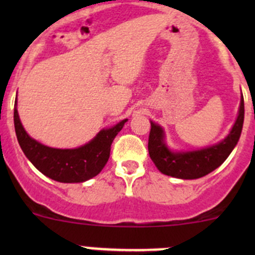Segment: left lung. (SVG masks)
<instances>
[{
	"instance_id": "8db88e82",
	"label": "left lung",
	"mask_w": 255,
	"mask_h": 255,
	"mask_svg": "<svg viewBox=\"0 0 255 255\" xmlns=\"http://www.w3.org/2000/svg\"><path fill=\"white\" fill-rule=\"evenodd\" d=\"M244 122V100L241 96L238 116L233 127L221 142L197 150H173L165 142L163 127L150 121L148 150L150 159L161 174L177 179H199L217 169L228 158L241 137Z\"/></svg>"
}]
</instances>
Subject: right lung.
Listing matches in <instances>:
<instances>
[{"mask_svg":"<svg viewBox=\"0 0 255 255\" xmlns=\"http://www.w3.org/2000/svg\"><path fill=\"white\" fill-rule=\"evenodd\" d=\"M14 129L28 160L45 176L59 182H84L96 176L109 161L111 144L128 120L100 130L89 143L74 149H59L33 139L22 126L14 102Z\"/></svg>","mask_w":255,"mask_h":255,"instance_id":"right-lung-1","label":"right lung"}]
</instances>
